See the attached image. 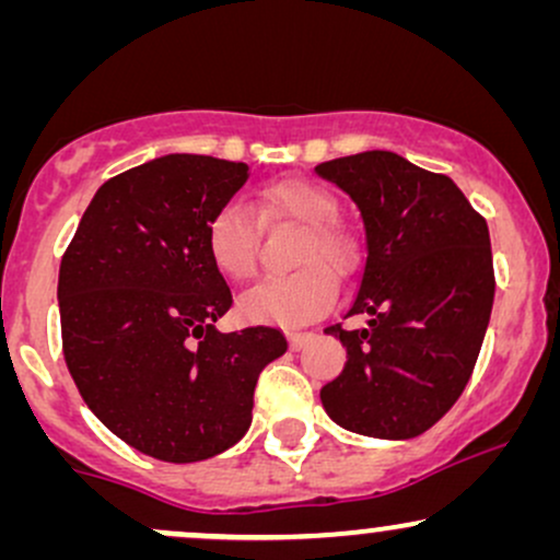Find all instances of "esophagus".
<instances>
[{
	"label": "esophagus",
	"instance_id": "obj_1",
	"mask_svg": "<svg viewBox=\"0 0 560 560\" xmlns=\"http://www.w3.org/2000/svg\"><path fill=\"white\" fill-rule=\"evenodd\" d=\"M287 339H289V345L294 347V350H300L302 345L311 342L313 334H311V331H287Z\"/></svg>",
	"mask_w": 560,
	"mask_h": 560
}]
</instances>
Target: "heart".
I'll return each instance as SVG.
<instances>
[{
	"mask_svg": "<svg viewBox=\"0 0 560 560\" xmlns=\"http://www.w3.org/2000/svg\"><path fill=\"white\" fill-rule=\"evenodd\" d=\"M258 210L266 218H284L302 226L294 247L298 271L268 276L240 298V313L249 324L300 326L331 311L337 279L355 271L361 249L355 236L337 223L339 199L311 178H281L258 191ZM205 249L213 268L231 281H247L258 268L255 223L234 202L221 205L205 221Z\"/></svg>",
	"mask_w": 560,
	"mask_h": 560,
	"instance_id": "heart-1",
	"label": "heart"
}]
</instances>
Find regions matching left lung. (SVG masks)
<instances>
[{"instance_id": "8db88e82", "label": "left lung", "mask_w": 560, "mask_h": 560, "mask_svg": "<svg viewBox=\"0 0 560 560\" xmlns=\"http://www.w3.org/2000/svg\"><path fill=\"white\" fill-rule=\"evenodd\" d=\"M352 197L365 226V266L347 316L334 324L347 363L320 389L339 427L410 440L453 408L477 365L494 298L487 221L447 176L371 150L316 165Z\"/></svg>"}]
</instances>
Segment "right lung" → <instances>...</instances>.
I'll return each mask as SVG.
<instances>
[{
  "mask_svg": "<svg viewBox=\"0 0 560 560\" xmlns=\"http://www.w3.org/2000/svg\"><path fill=\"white\" fill-rule=\"evenodd\" d=\"M247 171L165 155L118 173L60 262L62 355L83 402L126 445L168 464L236 445L260 371L287 352L271 326L215 329L234 300L208 258L205 221Z\"/></svg>",
  "mask_w": 560,
  "mask_h": 560,
  "instance_id": "add662e5",
  "label": "right lung"
}]
</instances>
